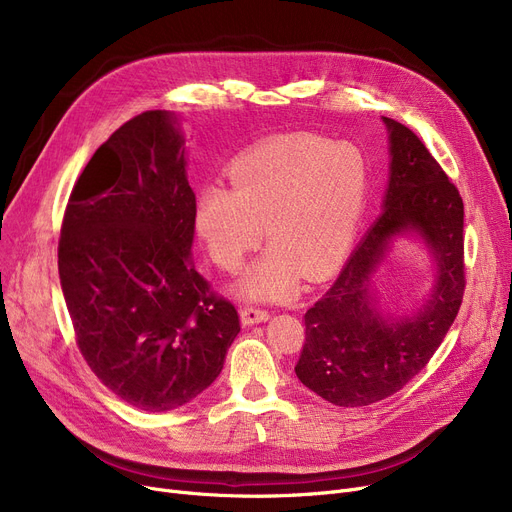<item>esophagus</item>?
<instances>
[{"label": "esophagus", "instance_id": "1", "mask_svg": "<svg viewBox=\"0 0 512 512\" xmlns=\"http://www.w3.org/2000/svg\"><path fill=\"white\" fill-rule=\"evenodd\" d=\"M267 319H270V311H265V309H259V307H242L240 309V321L245 326H255Z\"/></svg>", "mask_w": 512, "mask_h": 512}]
</instances>
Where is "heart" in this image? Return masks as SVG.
Returning <instances> with one entry per match:
<instances>
[{
  "instance_id": "b5f03b06",
  "label": "heart",
  "mask_w": 512,
  "mask_h": 512,
  "mask_svg": "<svg viewBox=\"0 0 512 512\" xmlns=\"http://www.w3.org/2000/svg\"><path fill=\"white\" fill-rule=\"evenodd\" d=\"M228 176L232 188L209 184L199 193L195 228L211 261L234 274L265 226L272 247L238 282L245 299H288L303 274L326 278L351 249L367 191L353 147L294 134L240 155Z\"/></svg>"
}]
</instances>
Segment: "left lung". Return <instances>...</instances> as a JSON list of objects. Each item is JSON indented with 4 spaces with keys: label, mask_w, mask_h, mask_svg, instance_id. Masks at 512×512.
I'll use <instances>...</instances> for the list:
<instances>
[{
    "label": "left lung",
    "mask_w": 512,
    "mask_h": 512,
    "mask_svg": "<svg viewBox=\"0 0 512 512\" xmlns=\"http://www.w3.org/2000/svg\"><path fill=\"white\" fill-rule=\"evenodd\" d=\"M390 180L384 211L332 288L305 313L297 378L336 407H367L398 392L429 363L461 309L465 292L463 199L417 134L384 118ZM415 231L437 261V284L409 318L377 309L370 276L389 242Z\"/></svg>",
    "instance_id": "1"
}]
</instances>
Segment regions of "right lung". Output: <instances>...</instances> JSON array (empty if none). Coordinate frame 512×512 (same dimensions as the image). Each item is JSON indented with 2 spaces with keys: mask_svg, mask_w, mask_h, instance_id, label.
I'll use <instances>...</instances> for the list:
<instances>
[{
  "mask_svg": "<svg viewBox=\"0 0 512 512\" xmlns=\"http://www.w3.org/2000/svg\"><path fill=\"white\" fill-rule=\"evenodd\" d=\"M170 112L122 124L66 205L58 270L76 344L103 386L149 413L218 378L240 332L234 305L195 270V193Z\"/></svg>",
  "mask_w": 512,
  "mask_h": 512,
  "instance_id": "right-lung-1",
  "label": "right lung"
}]
</instances>
